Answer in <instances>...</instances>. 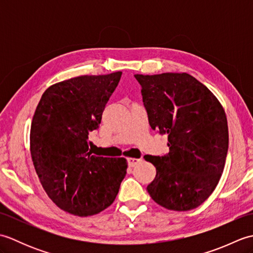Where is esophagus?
Instances as JSON below:
<instances>
[{
    "label": "esophagus",
    "instance_id": "1",
    "mask_svg": "<svg viewBox=\"0 0 253 253\" xmlns=\"http://www.w3.org/2000/svg\"><path fill=\"white\" fill-rule=\"evenodd\" d=\"M141 162V160L140 159H128L127 160V163H128V165L130 166V168H135L136 165H138L139 163Z\"/></svg>",
    "mask_w": 253,
    "mask_h": 253
}]
</instances>
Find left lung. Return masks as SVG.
I'll list each match as a JSON object with an SVG mask.
<instances>
[{
  "mask_svg": "<svg viewBox=\"0 0 253 253\" xmlns=\"http://www.w3.org/2000/svg\"><path fill=\"white\" fill-rule=\"evenodd\" d=\"M150 126L168 135L169 152L146 155L157 169L147 190L165 209L189 211L215 189L228 150L227 118L206 85L182 73L135 75Z\"/></svg>",
  "mask_w": 253,
  "mask_h": 253,
  "instance_id": "8db88e82",
  "label": "left lung"
}]
</instances>
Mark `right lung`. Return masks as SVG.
Masks as SVG:
<instances>
[{
  "label": "right lung",
  "mask_w": 253,
  "mask_h": 253,
  "mask_svg": "<svg viewBox=\"0 0 253 253\" xmlns=\"http://www.w3.org/2000/svg\"><path fill=\"white\" fill-rule=\"evenodd\" d=\"M121 77L117 72L53 84L32 118L30 151L38 177L51 200L74 215L110 207L126 176L125 159L95 157L88 141Z\"/></svg>",
  "instance_id": "right-lung-1"
}]
</instances>
